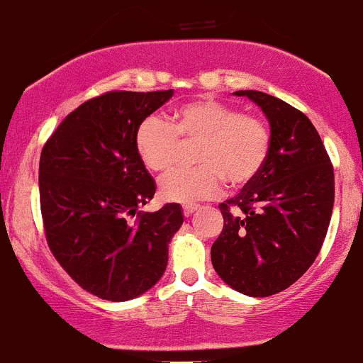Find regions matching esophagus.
Listing matches in <instances>:
<instances>
[{"label": "esophagus", "mask_w": 363, "mask_h": 363, "mask_svg": "<svg viewBox=\"0 0 363 363\" xmlns=\"http://www.w3.org/2000/svg\"><path fill=\"white\" fill-rule=\"evenodd\" d=\"M199 209V206L197 204H185L183 206V214H185V216H190V214H194Z\"/></svg>", "instance_id": "esophagus-1"}]
</instances>
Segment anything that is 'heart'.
Segmentation results:
<instances>
[{
	"label": "heart",
	"mask_w": 363,
	"mask_h": 363,
	"mask_svg": "<svg viewBox=\"0 0 363 363\" xmlns=\"http://www.w3.org/2000/svg\"><path fill=\"white\" fill-rule=\"evenodd\" d=\"M182 143H199L194 155L199 167L166 174L159 192L171 202H196L216 196L223 180L233 189L255 180L268 157L270 131L263 121L232 105L197 99L173 108L169 121L149 116L135 135L140 159L154 173L177 164Z\"/></svg>",
	"instance_id": "1"
}]
</instances>
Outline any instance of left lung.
<instances>
[{
	"label": "left lung",
	"instance_id": "8db88e82",
	"mask_svg": "<svg viewBox=\"0 0 363 363\" xmlns=\"http://www.w3.org/2000/svg\"><path fill=\"white\" fill-rule=\"evenodd\" d=\"M233 95L263 111L270 150L255 180L220 204L225 225L211 261L232 289L267 298L292 286L320 252L334 206V171L303 112L256 89Z\"/></svg>",
	"mask_w": 363,
	"mask_h": 363
}]
</instances>
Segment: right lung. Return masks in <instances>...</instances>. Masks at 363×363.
I'll use <instances>...</instances> for the list:
<instances>
[{
  "instance_id": "1",
  "label": "right lung",
  "mask_w": 363,
  "mask_h": 363,
  "mask_svg": "<svg viewBox=\"0 0 363 363\" xmlns=\"http://www.w3.org/2000/svg\"><path fill=\"white\" fill-rule=\"evenodd\" d=\"M173 93H105L71 112L43 147L50 249L84 291L108 301H130L161 280L167 245L183 223L180 204L138 211L155 182L136 150V130Z\"/></svg>"
}]
</instances>
